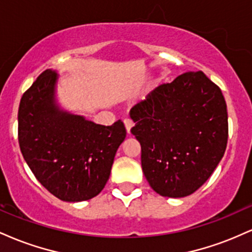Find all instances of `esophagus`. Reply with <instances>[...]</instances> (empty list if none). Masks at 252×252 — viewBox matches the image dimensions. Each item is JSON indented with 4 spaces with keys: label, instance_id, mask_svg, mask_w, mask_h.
Instances as JSON below:
<instances>
[{
    "label": "esophagus",
    "instance_id": "obj_1",
    "mask_svg": "<svg viewBox=\"0 0 252 252\" xmlns=\"http://www.w3.org/2000/svg\"><path fill=\"white\" fill-rule=\"evenodd\" d=\"M124 126H126V132L130 134V130H131L132 126H134V122L131 120H124Z\"/></svg>",
    "mask_w": 252,
    "mask_h": 252
}]
</instances>
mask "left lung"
<instances>
[{
	"instance_id": "left-lung-1",
	"label": "left lung",
	"mask_w": 252,
	"mask_h": 252,
	"mask_svg": "<svg viewBox=\"0 0 252 252\" xmlns=\"http://www.w3.org/2000/svg\"><path fill=\"white\" fill-rule=\"evenodd\" d=\"M131 134L150 187L182 198L206 182L227 144V110L221 90L204 72H186L162 84L130 110Z\"/></svg>"
}]
</instances>
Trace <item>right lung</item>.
Segmentation results:
<instances>
[{"mask_svg": "<svg viewBox=\"0 0 252 252\" xmlns=\"http://www.w3.org/2000/svg\"><path fill=\"white\" fill-rule=\"evenodd\" d=\"M56 71L46 70L19 106V144L37 181L63 201H84L102 192L118 147L126 136L121 120L100 126L60 109Z\"/></svg>", "mask_w": 252, "mask_h": 252, "instance_id": "right-lung-1", "label": "right lung"}]
</instances>
